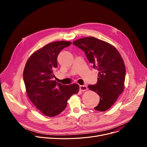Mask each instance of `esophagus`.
Segmentation results:
<instances>
[{
  "label": "esophagus",
  "mask_w": 147,
  "mask_h": 147,
  "mask_svg": "<svg viewBox=\"0 0 147 147\" xmlns=\"http://www.w3.org/2000/svg\"><path fill=\"white\" fill-rule=\"evenodd\" d=\"M87 89L88 88H87V87L86 86H84V85L80 86V90L81 91H86L87 90Z\"/></svg>",
  "instance_id": "34e87169"
}]
</instances>
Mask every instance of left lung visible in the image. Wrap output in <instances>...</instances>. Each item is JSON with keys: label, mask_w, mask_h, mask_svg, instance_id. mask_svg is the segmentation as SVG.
I'll return each mask as SVG.
<instances>
[{"label": "left lung", "mask_w": 147, "mask_h": 147, "mask_svg": "<svg viewBox=\"0 0 147 147\" xmlns=\"http://www.w3.org/2000/svg\"><path fill=\"white\" fill-rule=\"evenodd\" d=\"M73 44L85 52L93 68L98 71L96 84L88 86L90 90L100 96L99 103L94 109L107 111L124 88L125 67L121 55L112 45L92 36L79 39Z\"/></svg>", "instance_id": "8db88e82"}]
</instances>
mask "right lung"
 Instances as JSON below:
<instances>
[{
	"instance_id": "right-lung-1",
	"label": "right lung",
	"mask_w": 147,
	"mask_h": 147,
	"mask_svg": "<svg viewBox=\"0 0 147 147\" xmlns=\"http://www.w3.org/2000/svg\"><path fill=\"white\" fill-rule=\"evenodd\" d=\"M71 44V42L62 40L47 44L30 57L24 67L23 79L27 94L35 107L49 117L63 111L67 100L79 91L77 84L65 86L54 80L57 56Z\"/></svg>"
}]
</instances>
